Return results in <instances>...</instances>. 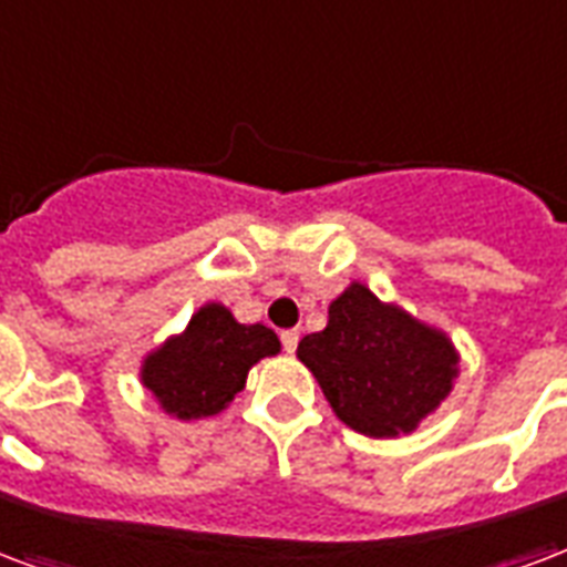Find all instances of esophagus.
<instances>
[{
    "instance_id": "1",
    "label": "esophagus",
    "mask_w": 567,
    "mask_h": 567,
    "mask_svg": "<svg viewBox=\"0 0 567 567\" xmlns=\"http://www.w3.org/2000/svg\"><path fill=\"white\" fill-rule=\"evenodd\" d=\"M279 339H282L285 351H288V354H295L297 342H300V333H297V330H282V333H279Z\"/></svg>"
}]
</instances>
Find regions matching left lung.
Listing matches in <instances>:
<instances>
[{"label": "left lung", "instance_id": "obj_1", "mask_svg": "<svg viewBox=\"0 0 567 567\" xmlns=\"http://www.w3.org/2000/svg\"><path fill=\"white\" fill-rule=\"evenodd\" d=\"M297 358L312 369L339 421L372 439L412 433L456 375L447 337L358 282L330 303L321 333L300 339Z\"/></svg>", "mask_w": 567, "mask_h": 567}]
</instances>
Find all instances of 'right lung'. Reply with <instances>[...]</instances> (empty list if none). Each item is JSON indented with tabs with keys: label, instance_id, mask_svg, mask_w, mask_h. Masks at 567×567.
<instances>
[{
	"label": "right lung",
	"instance_id": "right-lung-1",
	"mask_svg": "<svg viewBox=\"0 0 567 567\" xmlns=\"http://www.w3.org/2000/svg\"><path fill=\"white\" fill-rule=\"evenodd\" d=\"M279 351L270 327L237 324L228 309L209 303L192 318L186 333L167 339L144 363V384L167 414L179 421L221 412L240 393L251 363Z\"/></svg>",
	"mask_w": 567,
	"mask_h": 567
}]
</instances>
